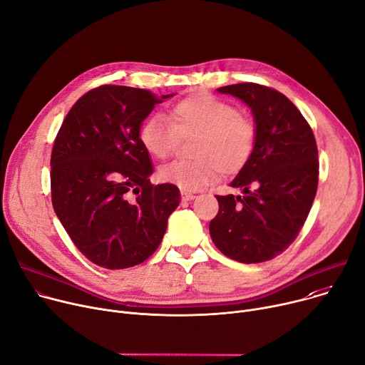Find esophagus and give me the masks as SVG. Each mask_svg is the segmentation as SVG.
Masks as SVG:
<instances>
[{"label":"esophagus","instance_id":"34e87169","mask_svg":"<svg viewBox=\"0 0 365 365\" xmlns=\"http://www.w3.org/2000/svg\"><path fill=\"white\" fill-rule=\"evenodd\" d=\"M181 199L184 202H190V200H194L195 195L192 192H187V191H181Z\"/></svg>","mask_w":365,"mask_h":365}]
</instances>
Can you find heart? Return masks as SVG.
I'll return each instance as SVG.
<instances>
[{
    "label": "heart",
    "mask_w": 365,
    "mask_h": 365,
    "mask_svg": "<svg viewBox=\"0 0 365 365\" xmlns=\"http://www.w3.org/2000/svg\"><path fill=\"white\" fill-rule=\"evenodd\" d=\"M195 135L194 160H174L159 168L162 182L185 191L202 190L215 182L220 173L241 171L253 153L256 128L237 109L209 92H197L177 101L170 120L160 114L149 115L138 125L142 148L156 159H165L175 148L178 137Z\"/></svg>",
    "instance_id": "b5f03b06"
}]
</instances>
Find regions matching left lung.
Wrapping results in <instances>:
<instances>
[{
    "label": "left lung",
    "mask_w": 365,
    "mask_h": 365,
    "mask_svg": "<svg viewBox=\"0 0 365 365\" xmlns=\"http://www.w3.org/2000/svg\"><path fill=\"white\" fill-rule=\"evenodd\" d=\"M217 92L251 109L256 143L230 184L244 195H216L219 212L209 232L227 257L262 263L284 253L310 213L319 184L316 138L298 108L274 89L238 83Z\"/></svg>",
    "instance_id": "obj_1"
}]
</instances>
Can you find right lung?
I'll return each mask as SVG.
<instances>
[{
	"label": "right lung",
	"mask_w": 365,
	"mask_h": 365,
	"mask_svg": "<svg viewBox=\"0 0 365 365\" xmlns=\"http://www.w3.org/2000/svg\"><path fill=\"white\" fill-rule=\"evenodd\" d=\"M150 91L105 85L70 109L51 155L52 206L80 253L105 269H127L159 247L180 205L173 184L153 185L138 125L156 103Z\"/></svg>",
	"instance_id": "right-lung-1"
}]
</instances>
